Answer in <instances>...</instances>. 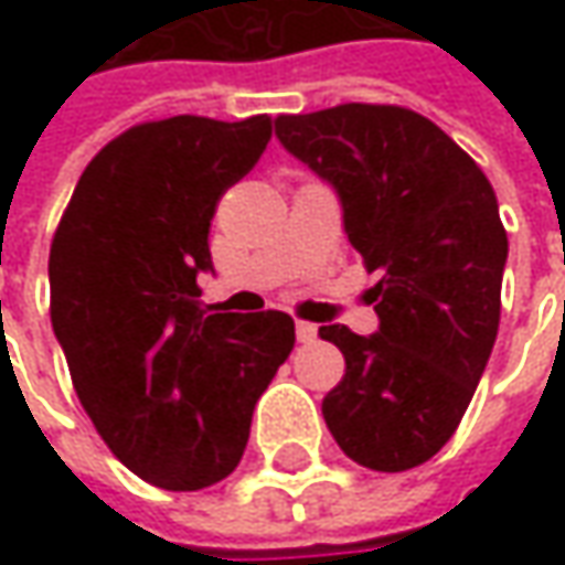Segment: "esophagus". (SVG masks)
<instances>
[{
    "label": "esophagus",
    "instance_id": "34e87169",
    "mask_svg": "<svg viewBox=\"0 0 565 565\" xmlns=\"http://www.w3.org/2000/svg\"><path fill=\"white\" fill-rule=\"evenodd\" d=\"M295 337H298V342H315L317 327L315 323H308V320H298V323H295Z\"/></svg>",
    "mask_w": 565,
    "mask_h": 565
}]
</instances>
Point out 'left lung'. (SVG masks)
I'll return each mask as SVG.
<instances>
[{
  "instance_id": "1",
  "label": "left lung",
  "mask_w": 565,
  "mask_h": 565,
  "mask_svg": "<svg viewBox=\"0 0 565 565\" xmlns=\"http://www.w3.org/2000/svg\"><path fill=\"white\" fill-rule=\"evenodd\" d=\"M276 138L337 188L345 235L377 273V333L320 327L345 359L323 422L359 466H422L456 434L497 339L510 254L497 194L459 143L405 106L279 116Z\"/></svg>"
}]
</instances>
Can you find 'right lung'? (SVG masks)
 <instances>
[{
    "label": "right lung",
    "instance_id": "add662e5",
    "mask_svg": "<svg viewBox=\"0 0 565 565\" xmlns=\"http://www.w3.org/2000/svg\"><path fill=\"white\" fill-rule=\"evenodd\" d=\"M270 116L141 121L77 179L50 248V317L84 412L147 484L201 490L242 462L295 345L282 311L210 315V220L267 150Z\"/></svg>",
    "mask_w": 565,
    "mask_h": 565
}]
</instances>
